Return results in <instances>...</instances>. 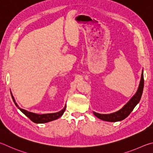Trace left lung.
Listing matches in <instances>:
<instances>
[{
    "label": "left lung",
    "instance_id": "left-lung-1",
    "mask_svg": "<svg viewBox=\"0 0 153 153\" xmlns=\"http://www.w3.org/2000/svg\"><path fill=\"white\" fill-rule=\"evenodd\" d=\"M143 88H144V75H143V71L141 74V79L140 82L139 84L138 89L137 91L135 93V95L130 99V100L126 104V105L123 107L122 109L117 111L114 112L112 114H101L96 113V112L93 111V114L98 117L99 119H101L104 121L107 122H115L121 121V120H124L126 117H127L129 116L130 114L134 108H135L136 105L139 103L140 101L142 94L143 92Z\"/></svg>",
    "mask_w": 153,
    "mask_h": 153
}]
</instances>
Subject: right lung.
I'll list each match as a JSON object with an SVG mask.
<instances>
[{
	"instance_id": "1",
	"label": "right lung",
	"mask_w": 153,
	"mask_h": 153,
	"mask_svg": "<svg viewBox=\"0 0 153 153\" xmlns=\"http://www.w3.org/2000/svg\"><path fill=\"white\" fill-rule=\"evenodd\" d=\"M10 94H11V97L13 100V102L15 103V105L17 107V108L19 109V110L22 112L23 114H24L25 116L29 117L32 122H33L34 123H37V124H43V123H46V122H49L51 121H53V120H57L59 117H61L62 116V114H64V111H65L66 107V105H65L64 108L62 109L61 111L56 112V113H52V114H35V113H32V112L28 111L25 110V109H21V108L19 107L17 105V103L15 102V100L14 99V97H13L11 92H10Z\"/></svg>"
}]
</instances>
